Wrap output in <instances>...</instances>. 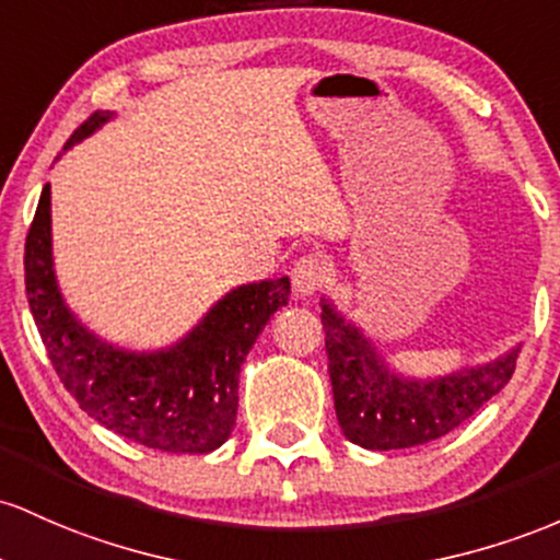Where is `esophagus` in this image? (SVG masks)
<instances>
[{
    "label": "esophagus",
    "mask_w": 560,
    "mask_h": 560,
    "mask_svg": "<svg viewBox=\"0 0 560 560\" xmlns=\"http://www.w3.org/2000/svg\"><path fill=\"white\" fill-rule=\"evenodd\" d=\"M291 280H293V291H296L299 296H312V293L325 282L323 261L314 259V256H304V259L293 264Z\"/></svg>",
    "instance_id": "34e87169"
}]
</instances>
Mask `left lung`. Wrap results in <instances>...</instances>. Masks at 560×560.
Wrapping results in <instances>:
<instances>
[{
    "instance_id": "obj_1",
    "label": "left lung",
    "mask_w": 560,
    "mask_h": 560,
    "mask_svg": "<svg viewBox=\"0 0 560 560\" xmlns=\"http://www.w3.org/2000/svg\"><path fill=\"white\" fill-rule=\"evenodd\" d=\"M319 306L338 425L364 450L418 447L455 431L500 394L516 370L521 343L452 373H401L332 299L323 296Z\"/></svg>"
}]
</instances>
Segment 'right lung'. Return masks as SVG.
I'll return each instance as SVG.
<instances>
[{"instance_id":"right-lung-1","label":"right lung","mask_w":560,"mask_h":560,"mask_svg":"<svg viewBox=\"0 0 560 560\" xmlns=\"http://www.w3.org/2000/svg\"><path fill=\"white\" fill-rule=\"evenodd\" d=\"M110 118H116V110L92 113L62 153ZM23 267L36 328L62 386L81 410L129 442L190 455L213 452L230 439L243 362L269 317L291 296L288 278L243 282L213 301L209 312L168 347H118L81 323L62 296L52 256L49 185H44L36 206Z\"/></svg>"}]
</instances>
